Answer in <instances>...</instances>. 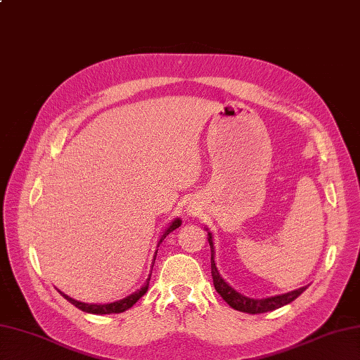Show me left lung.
Returning a JSON list of instances; mask_svg holds the SVG:
<instances>
[{
    "label": "left lung",
    "mask_w": 360,
    "mask_h": 360,
    "mask_svg": "<svg viewBox=\"0 0 360 360\" xmlns=\"http://www.w3.org/2000/svg\"><path fill=\"white\" fill-rule=\"evenodd\" d=\"M206 231H207V227H206ZM207 241H209V246H210V270H212L210 274H212L215 290L220 293L223 300L235 310L250 313V314L267 313V311H271V310H276L283 305L290 304L307 288V287H301V288H297V290H293V292L270 296V297H262V300H253V297L244 296L240 292H236L232 285L227 284L223 279V276L220 275V271H218L217 264H215V248H214L212 233H210L209 231H207Z\"/></svg>",
    "instance_id": "1"
}]
</instances>
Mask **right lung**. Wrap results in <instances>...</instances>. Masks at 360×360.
Returning a JSON list of instances; mask_svg holds the SVG:
<instances>
[{
    "instance_id": "1",
    "label": "right lung",
    "mask_w": 360,
    "mask_h": 360,
    "mask_svg": "<svg viewBox=\"0 0 360 360\" xmlns=\"http://www.w3.org/2000/svg\"><path fill=\"white\" fill-rule=\"evenodd\" d=\"M180 224H181V220H180V218H175V220H174L168 227H166L165 232L162 233L159 243H157V248H159V246H160V243L166 238V235H169L172 231L177 229V227H180ZM157 250H159V249H157ZM157 250H155V253H154V258H153V264H151L153 267H154V261H155V257H157ZM150 279H151V274H150V276H148V279L145 281V284H143L142 287H140L139 290H136L134 293H131L129 296L124 297V300L114 301V302H110V304H89V302H81V301H76L75 297L65 295L64 292H60L59 288H58V292H59L60 295H63L68 302H72L75 307H77L79 310L86 311V313H91V314L122 313V311H125V310L131 309V307H133V305L140 300V297H142V296L146 293V290H148V285H150Z\"/></svg>"
}]
</instances>
